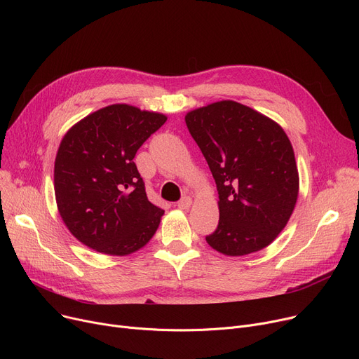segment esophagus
<instances>
[{"label": "esophagus", "instance_id": "1", "mask_svg": "<svg viewBox=\"0 0 359 359\" xmlns=\"http://www.w3.org/2000/svg\"><path fill=\"white\" fill-rule=\"evenodd\" d=\"M191 205H192V199H191L189 196H183V198L177 202V206H179L180 210H187Z\"/></svg>", "mask_w": 359, "mask_h": 359}]
</instances>
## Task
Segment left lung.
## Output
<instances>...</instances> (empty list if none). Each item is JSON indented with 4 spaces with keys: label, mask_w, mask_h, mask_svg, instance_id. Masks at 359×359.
Listing matches in <instances>:
<instances>
[{
    "label": "left lung",
    "mask_w": 359,
    "mask_h": 359,
    "mask_svg": "<svg viewBox=\"0 0 359 359\" xmlns=\"http://www.w3.org/2000/svg\"><path fill=\"white\" fill-rule=\"evenodd\" d=\"M184 121L218 189V227L206 241L227 256L269 246L298 196L294 149L284 129L233 100L192 110Z\"/></svg>",
    "instance_id": "left-lung-1"
}]
</instances>
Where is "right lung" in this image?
<instances>
[{
  "label": "right lung",
  "instance_id": "add662e5",
  "mask_svg": "<svg viewBox=\"0 0 359 359\" xmlns=\"http://www.w3.org/2000/svg\"><path fill=\"white\" fill-rule=\"evenodd\" d=\"M167 118L111 104L75 123L55 160V196L71 231L90 249L123 256L154 236L164 211L151 203L134 157Z\"/></svg>",
  "mask_w": 359,
  "mask_h": 359
}]
</instances>
